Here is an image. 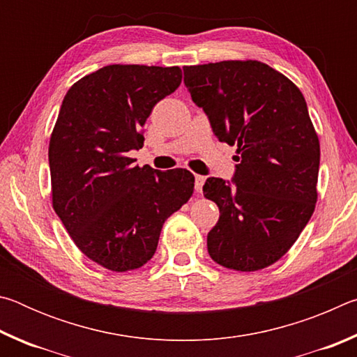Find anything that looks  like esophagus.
Masks as SVG:
<instances>
[{
  "mask_svg": "<svg viewBox=\"0 0 357 357\" xmlns=\"http://www.w3.org/2000/svg\"><path fill=\"white\" fill-rule=\"evenodd\" d=\"M204 176H202V174H195V190L200 193L202 189H203V184H204Z\"/></svg>",
  "mask_w": 357,
  "mask_h": 357,
  "instance_id": "1",
  "label": "esophagus"
}]
</instances>
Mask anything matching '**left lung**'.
Instances as JSON below:
<instances>
[{
	"instance_id": "left-lung-1",
	"label": "left lung",
	"mask_w": 357,
	"mask_h": 357,
	"mask_svg": "<svg viewBox=\"0 0 357 357\" xmlns=\"http://www.w3.org/2000/svg\"><path fill=\"white\" fill-rule=\"evenodd\" d=\"M184 83L219 142L238 146L231 183L203 185L220 211L209 255L243 273L268 268L296 243L318 198L319 142L304 96L253 59L185 66Z\"/></svg>"
}]
</instances>
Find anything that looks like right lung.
Here are the masks:
<instances>
[{"label": "right lung", "mask_w": 357, "mask_h": 357, "mask_svg": "<svg viewBox=\"0 0 357 357\" xmlns=\"http://www.w3.org/2000/svg\"><path fill=\"white\" fill-rule=\"evenodd\" d=\"M181 80L178 66H105L72 84L53 128V209L78 249L114 273L153 258L165 220L193 193L185 168H140L128 157L143 146L154 105Z\"/></svg>", "instance_id": "add662e5"}]
</instances>
